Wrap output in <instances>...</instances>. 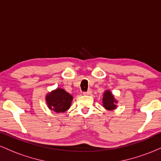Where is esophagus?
<instances>
[{
  "label": "esophagus",
  "mask_w": 161,
  "mask_h": 161,
  "mask_svg": "<svg viewBox=\"0 0 161 161\" xmlns=\"http://www.w3.org/2000/svg\"><path fill=\"white\" fill-rule=\"evenodd\" d=\"M92 89H88L87 92H83V95H90L92 94Z\"/></svg>",
  "instance_id": "obj_1"
}]
</instances>
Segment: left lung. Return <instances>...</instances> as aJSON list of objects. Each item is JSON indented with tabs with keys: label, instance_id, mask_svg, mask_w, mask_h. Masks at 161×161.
<instances>
[{
	"label": "left lung",
	"instance_id": "obj_1",
	"mask_svg": "<svg viewBox=\"0 0 161 161\" xmlns=\"http://www.w3.org/2000/svg\"><path fill=\"white\" fill-rule=\"evenodd\" d=\"M103 106L105 109L108 110H113L116 108V104L117 101L114 98V96L113 95L111 92L107 90L104 92L103 95Z\"/></svg>",
	"mask_w": 161,
	"mask_h": 161
}]
</instances>
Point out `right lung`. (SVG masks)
Segmentation results:
<instances>
[{
  "instance_id": "right-lung-1",
  "label": "right lung",
  "mask_w": 161,
  "mask_h": 161,
  "mask_svg": "<svg viewBox=\"0 0 161 161\" xmlns=\"http://www.w3.org/2000/svg\"><path fill=\"white\" fill-rule=\"evenodd\" d=\"M45 99L50 110L56 113H64L70 108L73 96L64 89L57 88L47 94Z\"/></svg>"
}]
</instances>
